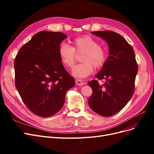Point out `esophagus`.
Instances as JSON below:
<instances>
[{
    "label": "esophagus",
    "mask_w": 154,
    "mask_h": 154,
    "mask_svg": "<svg viewBox=\"0 0 154 154\" xmlns=\"http://www.w3.org/2000/svg\"><path fill=\"white\" fill-rule=\"evenodd\" d=\"M76 83L78 85H83L85 84L84 82H83L81 80H79V79H77V80H76Z\"/></svg>",
    "instance_id": "obj_1"
}]
</instances>
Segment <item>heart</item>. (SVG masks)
Wrapping results in <instances>:
<instances>
[{
	"instance_id": "heart-1",
	"label": "heart",
	"mask_w": 154,
	"mask_h": 154,
	"mask_svg": "<svg viewBox=\"0 0 154 154\" xmlns=\"http://www.w3.org/2000/svg\"><path fill=\"white\" fill-rule=\"evenodd\" d=\"M72 43L73 48L66 44L60 45L58 54L63 66L72 67L76 61L75 52H83L81 58L83 63L77 65L72 69L74 76L87 78L94 71V66L98 68L104 64L106 58V51L93 37L88 35L79 36L74 38Z\"/></svg>"
}]
</instances>
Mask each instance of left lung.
<instances>
[{
    "label": "left lung",
    "instance_id": "left-lung-1",
    "mask_svg": "<svg viewBox=\"0 0 154 154\" xmlns=\"http://www.w3.org/2000/svg\"><path fill=\"white\" fill-rule=\"evenodd\" d=\"M106 42L109 56L96 78L106 81L99 84L93 80L88 83L92 94L88 100L91 109L105 117L118 113L131 99L138 71L134 51L127 41L110 31L91 32Z\"/></svg>",
    "mask_w": 154,
    "mask_h": 154
}]
</instances>
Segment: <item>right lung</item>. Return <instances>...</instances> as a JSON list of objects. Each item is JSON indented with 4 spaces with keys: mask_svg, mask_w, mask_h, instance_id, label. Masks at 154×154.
I'll return each mask as SVG.
<instances>
[{
    "mask_svg": "<svg viewBox=\"0 0 154 154\" xmlns=\"http://www.w3.org/2000/svg\"><path fill=\"white\" fill-rule=\"evenodd\" d=\"M66 38L61 32H37L20 49L14 62L17 89L27 108L41 117L57 113L66 92L75 85L58 54Z\"/></svg>",
    "mask_w": 154,
    "mask_h": 154,
    "instance_id": "right-lung-1",
    "label": "right lung"
}]
</instances>
